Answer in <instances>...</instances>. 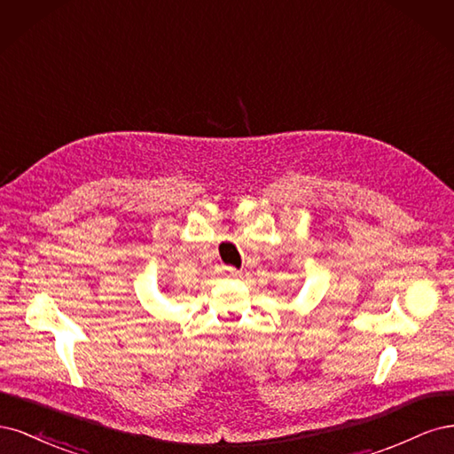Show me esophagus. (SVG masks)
Returning <instances> with one entry per match:
<instances>
[{
    "label": "esophagus",
    "instance_id": "34e87169",
    "mask_svg": "<svg viewBox=\"0 0 454 454\" xmlns=\"http://www.w3.org/2000/svg\"><path fill=\"white\" fill-rule=\"evenodd\" d=\"M219 270H222L223 274H227V277H237V274H239V270L235 267H227V265H223Z\"/></svg>",
    "mask_w": 454,
    "mask_h": 454
}]
</instances>
